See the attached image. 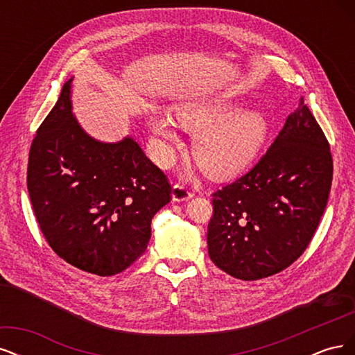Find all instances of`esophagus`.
Masks as SVG:
<instances>
[{
	"label": "esophagus",
	"instance_id": "34e87169",
	"mask_svg": "<svg viewBox=\"0 0 355 355\" xmlns=\"http://www.w3.org/2000/svg\"><path fill=\"white\" fill-rule=\"evenodd\" d=\"M171 197H173L175 201H187L192 197V192L185 184H175L173 191H171Z\"/></svg>",
	"mask_w": 355,
	"mask_h": 355
}]
</instances>
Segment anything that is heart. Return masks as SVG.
<instances>
[{"label":"heart","instance_id":"heart-1","mask_svg":"<svg viewBox=\"0 0 355 355\" xmlns=\"http://www.w3.org/2000/svg\"><path fill=\"white\" fill-rule=\"evenodd\" d=\"M237 111L228 101H198L176 108L178 125L196 133L192 155L214 179H228L249 166L262 148L268 133L265 118L254 111ZM154 135L176 142V125L168 115L149 118Z\"/></svg>","mask_w":355,"mask_h":355}]
</instances>
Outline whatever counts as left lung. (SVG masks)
Returning a JSON list of instances; mask_svg holds the SVG:
<instances>
[{"instance_id": "left-lung-1", "label": "left lung", "mask_w": 355, "mask_h": 355, "mask_svg": "<svg viewBox=\"0 0 355 355\" xmlns=\"http://www.w3.org/2000/svg\"><path fill=\"white\" fill-rule=\"evenodd\" d=\"M333 179L330 145L304 99L245 175L211 194L209 256L244 282L286 270L313 240Z\"/></svg>"}]
</instances>
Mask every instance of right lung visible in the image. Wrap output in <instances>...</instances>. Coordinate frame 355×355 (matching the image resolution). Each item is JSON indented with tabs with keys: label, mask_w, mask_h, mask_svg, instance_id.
Returning <instances> with one entry per match:
<instances>
[{
	"label": "right lung",
	"mask_w": 355,
	"mask_h": 355,
	"mask_svg": "<svg viewBox=\"0 0 355 355\" xmlns=\"http://www.w3.org/2000/svg\"><path fill=\"white\" fill-rule=\"evenodd\" d=\"M71 81L32 141L28 192L53 252L111 277L145 253L151 220L173 188L133 139L102 144L84 133L71 112Z\"/></svg>",
	"instance_id": "right-lung-1"
}]
</instances>
